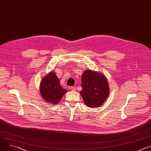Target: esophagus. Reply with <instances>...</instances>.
Returning <instances> with one entry per match:
<instances>
[{
	"mask_svg": "<svg viewBox=\"0 0 151 151\" xmlns=\"http://www.w3.org/2000/svg\"><path fill=\"white\" fill-rule=\"evenodd\" d=\"M70 90H72V91H75V90H76V87H71Z\"/></svg>",
	"mask_w": 151,
	"mask_h": 151,
	"instance_id": "1",
	"label": "esophagus"
}]
</instances>
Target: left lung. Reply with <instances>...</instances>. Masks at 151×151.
<instances>
[{
  "label": "left lung",
  "instance_id": "obj_1",
  "mask_svg": "<svg viewBox=\"0 0 151 151\" xmlns=\"http://www.w3.org/2000/svg\"><path fill=\"white\" fill-rule=\"evenodd\" d=\"M80 91L85 104L90 108L101 106L109 93L108 80L102 73L87 69L82 75Z\"/></svg>",
  "mask_w": 151,
  "mask_h": 151
}]
</instances>
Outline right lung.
<instances>
[{
    "label": "right lung",
    "instance_id": "add662e5",
    "mask_svg": "<svg viewBox=\"0 0 151 151\" xmlns=\"http://www.w3.org/2000/svg\"><path fill=\"white\" fill-rule=\"evenodd\" d=\"M40 91L43 99L52 105L57 104L67 91L60 86V79L53 70L42 78Z\"/></svg>",
    "mask_w": 151,
    "mask_h": 151
}]
</instances>
